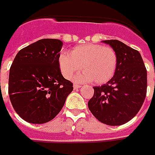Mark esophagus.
Wrapping results in <instances>:
<instances>
[{
	"label": "esophagus",
	"instance_id": "34e87169",
	"mask_svg": "<svg viewBox=\"0 0 155 155\" xmlns=\"http://www.w3.org/2000/svg\"><path fill=\"white\" fill-rule=\"evenodd\" d=\"M80 87H82V86H80V85H77V84L73 85V88H74V89H78V88H80Z\"/></svg>",
	"mask_w": 155,
	"mask_h": 155
}]
</instances>
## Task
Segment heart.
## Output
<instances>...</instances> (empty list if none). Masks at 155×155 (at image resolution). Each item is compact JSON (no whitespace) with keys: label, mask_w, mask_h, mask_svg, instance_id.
I'll return each mask as SVG.
<instances>
[{"label":"heart","mask_w":155,"mask_h":155,"mask_svg":"<svg viewBox=\"0 0 155 155\" xmlns=\"http://www.w3.org/2000/svg\"><path fill=\"white\" fill-rule=\"evenodd\" d=\"M117 64L118 57L114 50L99 44L78 46L70 53L62 52L59 57L60 70L67 79L72 78L81 68L83 70L75 78L78 83H107L114 75Z\"/></svg>","instance_id":"obj_1"}]
</instances>
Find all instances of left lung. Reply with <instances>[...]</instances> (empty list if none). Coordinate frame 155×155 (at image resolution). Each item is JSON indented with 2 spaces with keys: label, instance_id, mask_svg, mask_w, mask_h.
I'll return each instance as SVG.
<instances>
[{
  "label": "left lung",
  "instance_id": "left-lung-1",
  "mask_svg": "<svg viewBox=\"0 0 155 155\" xmlns=\"http://www.w3.org/2000/svg\"><path fill=\"white\" fill-rule=\"evenodd\" d=\"M118 57L114 77L93 87L88 108L98 121L110 126L126 124L142 107L147 92V70L139 51L118 40L103 41Z\"/></svg>",
  "mask_w": 155,
  "mask_h": 155
}]
</instances>
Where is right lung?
I'll return each instance as SVG.
<instances>
[{"mask_svg": "<svg viewBox=\"0 0 155 155\" xmlns=\"http://www.w3.org/2000/svg\"><path fill=\"white\" fill-rule=\"evenodd\" d=\"M62 45L58 39H41L20 50L13 61L8 93L16 114L25 121H51L73 90L59 68Z\"/></svg>", "mask_w": 155, "mask_h": 155, "instance_id": "add662e5", "label": "right lung"}]
</instances>
